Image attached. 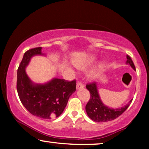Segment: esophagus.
Returning <instances> with one entry per match:
<instances>
[{"instance_id":"esophagus-1","label":"esophagus","mask_w":149,"mask_h":149,"mask_svg":"<svg viewBox=\"0 0 149 149\" xmlns=\"http://www.w3.org/2000/svg\"><path fill=\"white\" fill-rule=\"evenodd\" d=\"M84 87V85L81 82H77V88L80 89V88H83Z\"/></svg>"}]
</instances>
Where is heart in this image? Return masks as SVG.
<instances>
[{
	"label": "heart",
	"instance_id": "heart-1",
	"mask_svg": "<svg viewBox=\"0 0 149 149\" xmlns=\"http://www.w3.org/2000/svg\"><path fill=\"white\" fill-rule=\"evenodd\" d=\"M95 59H96V58H95V56H93V55H89V56H87L86 58H85L84 60L74 62V65L77 68L82 70V69H85L86 68L87 66H90V65L92 64V63H93V62L95 60ZM102 66V64H100V66L97 67V69H95V70H93L92 72L89 73V77H90V78H94V77L96 76L97 72V71H98L99 68H100Z\"/></svg>",
	"mask_w": 149,
	"mask_h": 149
}]
</instances>
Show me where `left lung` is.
I'll return each instance as SVG.
<instances>
[{
    "instance_id": "obj_1",
    "label": "left lung",
    "mask_w": 149,
    "mask_h": 149,
    "mask_svg": "<svg viewBox=\"0 0 149 149\" xmlns=\"http://www.w3.org/2000/svg\"><path fill=\"white\" fill-rule=\"evenodd\" d=\"M126 64H130L134 70H136L133 61L131 57L128 55H127ZM86 87L90 93V99L85 106V110L88 117L93 121L100 123L117 119L126 111L132 101V100H131L128 104L121 107V109H111L105 106L101 101L97 91L96 83H88L86 85Z\"/></svg>"
}]
</instances>
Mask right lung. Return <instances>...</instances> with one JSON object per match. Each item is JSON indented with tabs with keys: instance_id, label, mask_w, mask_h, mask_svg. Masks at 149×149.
<instances>
[{
	"instance_id": "1",
	"label": "right lung",
	"mask_w": 149,
	"mask_h": 149,
	"mask_svg": "<svg viewBox=\"0 0 149 149\" xmlns=\"http://www.w3.org/2000/svg\"><path fill=\"white\" fill-rule=\"evenodd\" d=\"M41 50L42 47H36L25 52L17 69V91L22 104L32 115L50 119L63 113L69 97L76 90V80L54 79L44 85L34 84L25 68L32 56L43 55Z\"/></svg>"
}]
</instances>
